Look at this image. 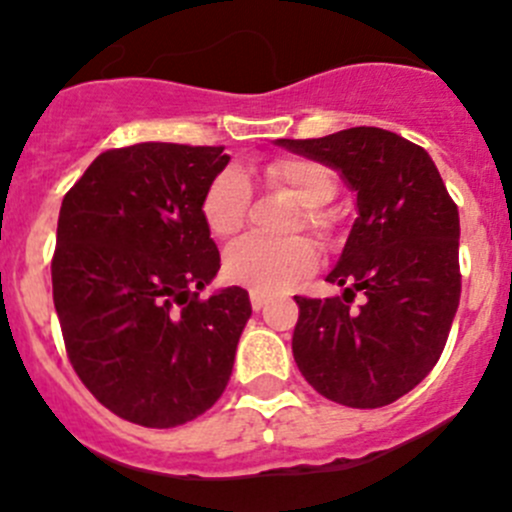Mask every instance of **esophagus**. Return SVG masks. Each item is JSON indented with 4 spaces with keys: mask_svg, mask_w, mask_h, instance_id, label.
<instances>
[{
    "mask_svg": "<svg viewBox=\"0 0 512 512\" xmlns=\"http://www.w3.org/2000/svg\"><path fill=\"white\" fill-rule=\"evenodd\" d=\"M250 303H252V308H255V311H262V308H265V303H267V298L260 296V293H250Z\"/></svg>",
    "mask_w": 512,
    "mask_h": 512,
    "instance_id": "obj_1",
    "label": "esophagus"
}]
</instances>
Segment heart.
I'll return each mask as SVG.
<instances>
[{
    "label": "heart",
    "instance_id": "b5f03b06",
    "mask_svg": "<svg viewBox=\"0 0 512 512\" xmlns=\"http://www.w3.org/2000/svg\"><path fill=\"white\" fill-rule=\"evenodd\" d=\"M267 188L288 193L301 209L290 222V232L308 229L324 237L331 227V216L321 206L329 204L336 193L334 170L321 160L288 155L262 168ZM250 186L237 168L219 170L201 196V219L214 237H232L247 222ZM316 267V250L308 239L293 237L285 242H267L260 237H245L224 252V278L234 285L273 296L293 288L298 280L311 275Z\"/></svg>",
    "mask_w": 512,
    "mask_h": 512
}]
</instances>
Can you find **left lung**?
Here are the masks:
<instances>
[{"mask_svg": "<svg viewBox=\"0 0 512 512\" xmlns=\"http://www.w3.org/2000/svg\"><path fill=\"white\" fill-rule=\"evenodd\" d=\"M339 170L357 219L329 283L342 296H296L293 357L316 393L380 408L434 370L459 306V211L423 147L380 127L278 140ZM357 292L366 296L351 308Z\"/></svg>", "mask_w": 512, "mask_h": 512, "instance_id": "8db88e82", "label": "left lung"}]
</instances>
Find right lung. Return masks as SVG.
<instances>
[{
    "label": "right lung",
    "mask_w": 512,
    "mask_h": 512,
    "mask_svg": "<svg viewBox=\"0 0 512 512\" xmlns=\"http://www.w3.org/2000/svg\"><path fill=\"white\" fill-rule=\"evenodd\" d=\"M224 147L140 142L101 153L66 193L53 303L68 359L124 421L173 428L219 400L252 316L245 288L216 290L219 250L201 196Z\"/></svg>",
    "instance_id": "right-lung-1"
}]
</instances>
